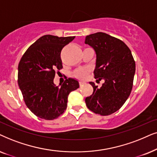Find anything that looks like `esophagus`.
<instances>
[{
	"mask_svg": "<svg viewBox=\"0 0 157 157\" xmlns=\"http://www.w3.org/2000/svg\"><path fill=\"white\" fill-rule=\"evenodd\" d=\"M79 83H80V87H82V86H83V85H84L86 84V82H84V81H80V82H79Z\"/></svg>",
	"mask_w": 157,
	"mask_h": 157,
	"instance_id": "esophagus-1",
	"label": "esophagus"
}]
</instances>
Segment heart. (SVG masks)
<instances>
[{
  "mask_svg": "<svg viewBox=\"0 0 157 157\" xmlns=\"http://www.w3.org/2000/svg\"><path fill=\"white\" fill-rule=\"evenodd\" d=\"M88 72V70L86 68H80L77 70L75 72H74V76L77 77V78H80V79H83L86 77V75Z\"/></svg>",
  "mask_w": 157,
  "mask_h": 157,
  "instance_id": "heart-1",
  "label": "heart"
}]
</instances>
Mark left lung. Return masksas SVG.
I'll return each mask as SVG.
<instances>
[{
	"label": "left lung",
	"mask_w": 157,
	"mask_h": 157,
	"mask_svg": "<svg viewBox=\"0 0 157 157\" xmlns=\"http://www.w3.org/2000/svg\"><path fill=\"white\" fill-rule=\"evenodd\" d=\"M85 43L95 52V78L105 80L100 88L90 82L93 93L85 98V103L95 113L108 116L120 109L130 95L136 71L135 61L124 41L105 33L88 35Z\"/></svg>",
	"instance_id": "left-lung-1"
}]
</instances>
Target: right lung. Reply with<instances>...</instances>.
<instances>
[{"label":"right lung","mask_w":157,"mask_h":157,"mask_svg":"<svg viewBox=\"0 0 157 157\" xmlns=\"http://www.w3.org/2000/svg\"><path fill=\"white\" fill-rule=\"evenodd\" d=\"M75 36L44 35L31 44L20 60L18 83L29 110L39 118L54 120L63 113L69 94L80 87L68 78L61 86L54 83L55 70H61L60 53Z\"/></svg>","instance_id":"right-lung-1"}]
</instances>
